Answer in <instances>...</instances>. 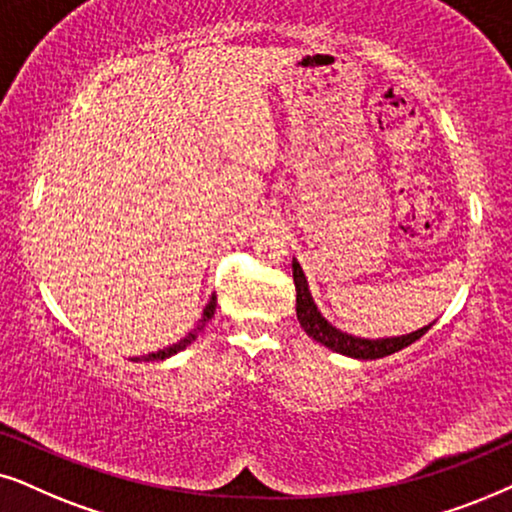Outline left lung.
<instances>
[{
    "instance_id": "1",
    "label": "left lung",
    "mask_w": 512,
    "mask_h": 512,
    "mask_svg": "<svg viewBox=\"0 0 512 512\" xmlns=\"http://www.w3.org/2000/svg\"><path fill=\"white\" fill-rule=\"evenodd\" d=\"M292 278H295V290H297V320H299V325H302V330L309 337L316 339V342L327 346V349L344 353V356L360 358V360H374V358L391 356V353L414 344L417 339H421L428 330H431V325H426V327H421V330L412 332V335L391 337V339H360V337L346 335V332L332 327L323 316H320L318 306L313 304V299H311L309 283H306V276L297 260H292Z\"/></svg>"
}]
</instances>
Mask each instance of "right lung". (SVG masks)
Wrapping results in <instances>:
<instances>
[{
    "instance_id": "add662e5",
    "label": "right lung",
    "mask_w": 512,
    "mask_h": 512,
    "mask_svg": "<svg viewBox=\"0 0 512 512\" xmlns=\"http://www.w3.org/2000/svg\"><path fill=\"white\" fill-rule=\"evenodd\" d=\"M213 316H215V297L210 299L206 309H203V318H201V323L196 325V330H194V332H189V335H187L185 339H180V342H177V344L168 346V349H161V351H156V353H149V356H145V360H163V358H168V356H175L177 351L187 349V346L192 344L196 337H199V332L203 330V327H206V323H208V320L213 318ZM138 360H140V358H138Z\"/></svg>"
}]
</instances>
